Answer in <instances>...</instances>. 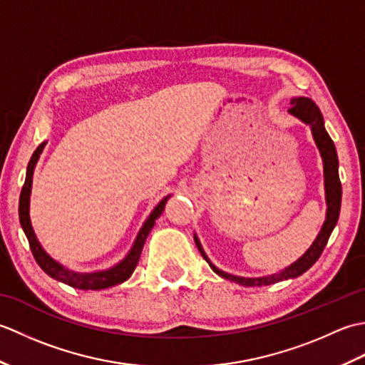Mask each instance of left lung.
<instances>
[{
    "label": "left lung",
    "instance_id": "left-lung-1",
    "mask_svg": "<svg viewBox=\"0 0 365 365\" xmlns=\"http://www.w3.org/2000/svg\"><path fill=\"white\" fill-rule=\"evenodd\" d=\"M289 113L311 127L314 141L320 150L322 160H323V173H324V192H327V205H328L327 220H324L322 230L314 240L311 247H309V250L302 254L297 262H293L290 267L279 271V273L262 276V277H242V276L224 273V271L218 269L210 260H208L202 246H200L199 238L195 234V242H196L197 250L200 251V254H202V257L208 262V265H210V268L215 271V273L220 274L224 279H229L232 282H237L245 287L269 285V284H276L279 281H285V279L298 277L302 273H306V271L311 268L317 260H319L324 246H327L328 240L331 237V232L334 230L339 220L340 202H342V185H340V178H339V160H337L336 145L329 138L327 128H324L323 115L319 110V106H317L312 100L307 97H294L290 100Z\"/></svg>",
    "mask_w": 365,
    "mask_h": 365
}]
</instances>
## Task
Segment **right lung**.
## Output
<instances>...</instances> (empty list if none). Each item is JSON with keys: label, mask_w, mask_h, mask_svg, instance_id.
Here are the masks:
<instances>
[{"label": "right lung", "mask_w": 365, "mask_h": 365, "mask_svg": "<svg viewBox=\"0 0 365 365\" xmlns=\"http://www.w3.org/2000/svg\"><path fill=\"white\" fill-rule=\"evenodd\" d=\"M45 144L46 143H42L37 147L33 153V157H31V160L28 163L25 185H23L21 192H20V200H19V216H20L21 229H23V232H25V235L29 242L31 252H33L36 262L38 263V267H41L50 277L56 279V281H59V282L71 285V287H73V289H80V290H102V289H108V287L118 285L123 281H127V279L133 274V271L138 265V260H139V257H141L143 246L145 243L147 235H149V232L153 227L155 220L160 218V215L163 213V210H165V205L170 196H166L157 207L153 208V212L143 224L141 230H139L135 243H133V246H131L130 252L125 255V259L120 260L118 265H114V267L103 269V271H94V273H76V271L68 269V268L61 265L59 262L53 260L50 255L43 251V247L41 246V243H38V240L34 234L33 226H31L29 196H31V187H33V174H34V168L37 165L38 157H41Z\"/></svg>", "instance_id": "right-lung-1"}]
</instances>
